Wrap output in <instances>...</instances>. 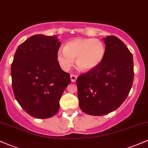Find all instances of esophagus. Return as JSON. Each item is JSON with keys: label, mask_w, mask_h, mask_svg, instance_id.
Here are the masks:
<instances>
[{"label": "esophagus", "mask_w": 148, "mask_h": 148, "mask_svg": "<svg viewBox=\"0 0 148 148\" xmlns=\"http://www.w3.org/2000/svg\"><path fill=\"white\" fill-rule=\"evenodd\" d=\"M70 79L72 82H75L76 81V79H77V76L74 75V74H72V75L70 76Z\"/></svg>", "instance_id": "obj_1"}]
</instances>
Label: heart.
Returning <instances> with one entry per match:
<instances>
[{"label": "heart", "instance_id": "heart-1", "mask_svg": "<svg viewBox=\"0 0 148 148\" xmlns=\"http://www.w3.org/2000/svg\"><path fill=\"white\" fill-rule=\"evenodd\" d=\"M106 55V47L98 39L77 38L64 46V50L57 52V60L61 68L69 71L76 64L79 69L88 72L101 63Z\"/></svg>", "mask_w": 148, "mask_h": 148}]
</instances>
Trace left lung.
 I'll use <instances>...</instances> for the list:
<instances>
[{"label": "left lung", "mask_w": 148, "mask_h": 148, "mask_svg": "<svg viewBox=\"0 0 148 148\" xmlns=\"http://www.w3.org/2000/svg\"><path fill=\"white\" fill-rule=\"evenodd\" d=\"M106 55L95 69L76 79L79 107L88 115H103L119 108L134 81L132 53L115 36L103 38Z\"/></svg>", "instance_id": "1"}]
</instances>
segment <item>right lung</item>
<instances>
[{"mask_svg": "<svg viewBox=\"0 0 148 148\" xmlns=\"http://www.w3.org/2000/svg\"><path fill=\"white\" fill-rule=\"evenodd\" d=\"M61 45L57 35H35L18 47L11 65L12 86L16 101L36 118L56 114L62 93L71 83L57 60Z\"/></svg>", "mask_w": 148, "mask_h": 148, "instance_id": "obj_1", "label": "right lung"}]
</instances>
